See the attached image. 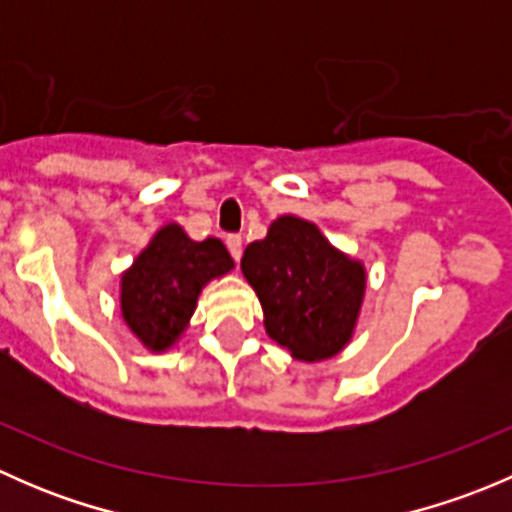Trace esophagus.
Instances as JSON below:
<instances>
[{
	"instance_id": "34e87169",
	"label": "esophagus",
	"mask_w": 512,
	"mask_h": 512,
	"mask_svg": "<svg viewBox=\"0 0 512 512\" xmlns=\"http://www.w3.org/2000/svg\"><path fill=\"white\" fill-rule=\"evenodd\" d=\"M225 245H227V250H230L232 260H235V262L240 260V257H242V237L240 235H227Z\"/></svg>"
}]
</instances>
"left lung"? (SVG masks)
<instances>
[{"label": "left lung", "mask_w": 512, "mask_h": 512, "mask_svg": "<svg viewBox=\"0 0 512 512\" xmlns=\"http://www.w3.org/2000/svg\"><path fill=\"white\" fill-rule=\"evenodd\" d=\"M242 272L255 287L265 329L302 361L334 356L352 337L364 297V267L334 250L307 220L287 215L250 242Z\"/></svg>", "instance_id": "1"}]
</instances>
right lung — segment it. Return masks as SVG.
I'll use <instances>...</instances> for the list:
<instances>
[{
	"mask_svg": "<svg viewBox=\"0 0 512 512\" xmlns=\"http://www.w3.org/2000/svg\"><path fill=\"white\" fill-rule=\"evenodd\" d=\"M227 270L232 257L223 242H195L178 225L163 227L123 275V319L148 349L163 352L185 329L205 282Z\"/></svg>",
	"mask_w": 512,
	"mask_h": 512,
	"instance_id": "right-lung-1",
	"label": "right lung"
}]
</instances>
